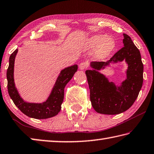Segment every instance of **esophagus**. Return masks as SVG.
Instances as JSON below:
<instances>
[{"instance_id":"1","label":"esophagus","mask_w":154,"mask_h":154,"mask_svg":"<svg viewBox=\"0 0 154 154\" xmlns=\"http://www.w3.org/2000/svg\"><path fill=\"white\" fill-rule=\"evenodd\" d=\"M89 66V63L88 62H87V61H83V62L79 64V69L81 70H84V69H86Z\"/></svg>"}]
</instances>
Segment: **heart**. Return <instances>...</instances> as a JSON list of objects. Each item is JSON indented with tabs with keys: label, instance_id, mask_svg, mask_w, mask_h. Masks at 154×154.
Masks as SVG:
<instances>
[{
	"label": "heart",
	"instance_id": "heart-1",
	"mask_svg": "<svg viewBox=\"0 0 154 154\" xmlns=\"http://www.w3.org/2000/svg\"><path fill=\"white\" fill-rule=\"evenodd\" d=\"M89 45L91 48L97 47L96 57L104 58L112 51L115 47V42L111 38H104L103 35H96L89 39Z\"/></svg>",
	"mask_w": 154,
	"mask_h": 154
}]
</instances>
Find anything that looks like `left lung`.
Returning <instances> with one entry per match:
<instances>
[{"label":"left lung","instance_id":"1","mask_svg":"<svg viewBox=\"0 0 154 154\" xmlns=\"http://www.w3.org/2000/svg\"><path fill=\"white\" fill-rule=\"evenodd\" d=\"M124 46L106 62L93 61V69L87 70L91 105L97 112L104 114H117L128 110L138 97L143 81V65L139 49L131 38L124 33ZM125 60L128 64L127 79L122 85L116 87L109 82L98 70L110 62Z\"/></svg>","mask_w":154,"mask_h":154}]
</instances>
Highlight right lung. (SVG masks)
I'll return each mask as SVG.
<instances>
[{"mask_svg":"<svg viewBox=\"0 0 154 154\" xmlns=\"http://www.w3.org/2000/svg\"><path fill=\"white\" fill-rule=\"evenodd\" d=\"M17 52L16 49L9 57V65L7 71L8 92L15 106L27 116L36 119H45L58 114L64 99V89L77 71V65L65 68L60 72L48 99L42 104H32L24 102L15 87L13 78L14 62Z\"/></svg>","mask_w":154,"mask_h":154,"instance_id":"1","label":"right lung"}]
</instances>
